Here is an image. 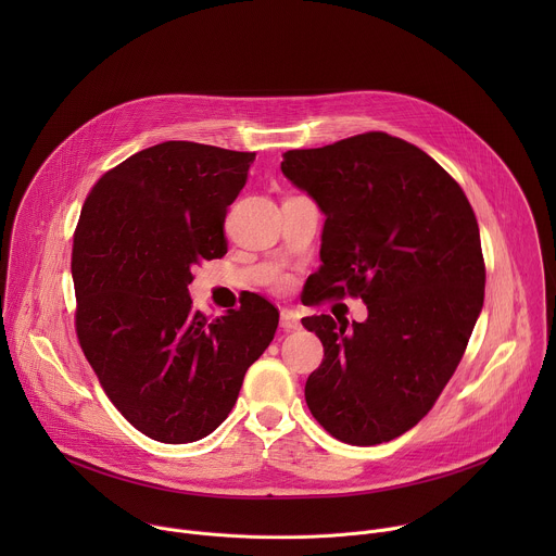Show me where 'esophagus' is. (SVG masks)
<instances>
[{"label": "esophagus", "mask_w": 556, "mask_h": 556, "mask_svg": "<svg viewBox=\"0 0 556 556\" xmlns=\"http://www.w3.org/2000/svg\"><path fill=\"white\" fill-rule=\"evenodd\" d=\"M279 324H281V328H283L286 332L299 330V328H301V316H299V312L283 307V309H281V321H279Z\"/></svg>", "instance_id": "1"}]
</instances>
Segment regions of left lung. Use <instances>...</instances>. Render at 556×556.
<instances>
[{"mask_svg":"<svg viewBox=\"0 0 556 556\" xmlns=\"http://www.w3.org/2000/svg\"><path fill=\"white\" fill-rule=\"evenodd\" d=\"M281 172L326 213L307 303L367 305L363 324L301 319L324 343L305 403L341 442H389L435 405L482 312L478 219L431 155L384 131L286 151Z\"/></svg>","mask_w":556,"mask_h":556,"instance_id":"left-lung-1","label":"left lung"}]
</instances>
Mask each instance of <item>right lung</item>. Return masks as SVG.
I'll return each instance as SVG.
<instances>
[{"label":"right lung","mask_w":556,"mask_h":556,"mask_svg":"<svg viewBox=\"0 0 556 556\" xmlns=\"http://www.w3.org/2000/svg\"><path fill=\"white\" fill-rule=\"evenodd\" d=\"M251 151L167 140L129 155L90 191L74 230L76 337L114 407L147 438L185 444L230 414L279 312L264 296L208 321L193 266L226 255L224 217Z\"/></svg>","instance_id":"right-lung-1"}]
</instances>
